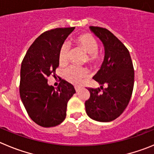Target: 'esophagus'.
Returning <instances> with one entry per match:
<instances>
[{
	"label": "esophagus",
	"instance_id": "1",
	"mask_svg": "<svg viewBox=\"0 0 154 154\" xmlns=\"http://www.w3.org/2000/svg\"><path fill=\"white\" fill-rule=\"evenodd\" d=\"M74 88H75V90H76V91L78 92L79 90H80V87H78V86H75V87H74Z\"/></svg>",
	"mask_w": 154,
	"mask_h": 154
}]
</instances>
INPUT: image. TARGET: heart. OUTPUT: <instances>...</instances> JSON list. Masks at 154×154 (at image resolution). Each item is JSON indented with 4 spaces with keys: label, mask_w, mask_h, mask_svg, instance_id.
Segmentation results:
<instances>
[{
    "label": "heart",
    "mask_w": 154,
    "mask_h": 154,
    "mask_svg": "<svg viewBox=\"0 0 154 154\" xmlns=\"http://www.w3.org/2000/svg\"><path fill=\"white\" fill-rule=\"evenodd\" d=\"M74 43L87 53V62L90 64H96L101 60V55L98 52L99 45L97 39L90 34H81L74 38ZM69 48L66 44H63L58 51V62L64 66L68 62ZM88 71L86 68L71 66L66 69L64 77L68 82L73 84H80L82 79L87 77Z\"/></svg>",
    "instance_id": "obj_1"
}]
</instances>
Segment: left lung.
Instances as JSON below:
<instances>
[{
    "mask_svg": "<svg viewBox=\"0 0 154 154\" xmlns=\"http://www.w3.org/2000/svg\"><path fill=\"white\" fill-rule=\"evenodd\" d=\"M102 41L105 48L104 61L93 78L100 89L87 88L90 97L85 102L86 112L90 119L109 122L122 114L131 97L134 71L128 50L111 32L99 26H90ZM107 85L106 88L103 86Z\"/></svg>",
    "mask_w": 154,
    "mask_h": 154,
    "instance_id": "obj_1",
    "label": "left lung"
}]
</instances>
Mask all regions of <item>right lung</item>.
Masks as SVG:
<instances>
[{
	"mask_svg": "<svg viewBox=\"0 0 154 154\" xmlns=\"http://www.w3.org/2000/svg\"><path fill=\"white\" fill-rule=\"evenodd\" d=\"M75 27L45 32L29 48L21 64L20 94L29 116L44 128L54 127L65 119L67 102L76 93L74 86L60 79L56 89L48 84L58 66V51Z\"/></svg>",
	"mask_w": 154,
	"mask_h": 154,
	"instance_id": "1",
	"label": "right lung"
}]
</instances>
